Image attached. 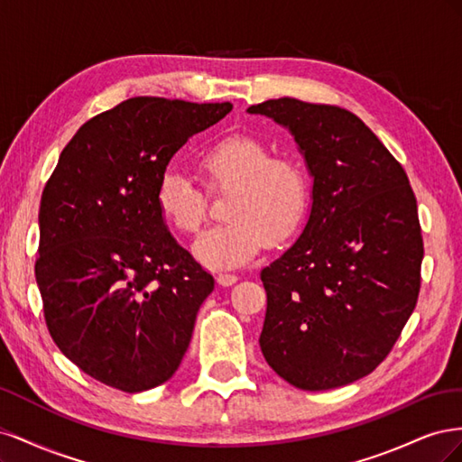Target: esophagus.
<instances>
[{"mask_svg":"<svg viewBox=\"0 0 462 462\" xmlns=\"http://www.w3.org/2000/svg\"><path fill=\"white\" fill-rule=\"evenodd\" d=\"M217 283L221 285V287H229V285H235L236 282H239V277H236L235 273H227V272H221V273H217Z\"/></svg>","mask_w":462,"mask_h":462,"instance_id":"34e87169","label":"esophagus"}]
</instances>
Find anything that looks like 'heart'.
<instances>
[{
  "instance_id": "obj_1",
  "label": "heart",
  "mask_w": 462,
  "mask_h": 462,
  "mask_svg": "<svg viewBox=\"0 0 462 462\" xmlns=\"http://www.w3.org/2000/svg\"><path fill=\"white\" fill-rule=\"evenodd\" d=\"M199 165L209 187L233 190L226 204L229 221L192 245L206 268H241L262 253L265 241L282 243L300 226L309 208V180L297 160L272 156L268 144L250 134H233L208 148ZM156 206L179 233H197L206 219L202 192L177 170L162 175Z\"/></svg>"
}]
</instances>
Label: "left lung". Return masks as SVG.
<instances>
[{"mask_svg":"<svg viewBox=\"0 0 462 462\" xmlns=\"http://www.w3.org/2000/svg\"><path fill=\"white\" fill-rule=\"evenodd\" d=\"M246 111L287 129L312 177L300 236L260 273L262 355L304 391L353 383L389 355L420 291L424 245L409 177L351 111L297 97Z\"/></svg>","mask_w":462,"mask_h":462,"instance_id":"obj_1","label":"left lung"}]
</instances>
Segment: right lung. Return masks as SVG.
<instances>
[{"mask_svg": "<svg viewBox=\"0 0 462 462\" xmlns=\"http://www.w3.org/2000/svg\"><path fill=\"white\" fill-rule=\"evenodd\" d=\"M231 107L125 100L82 125L42 192L34 272L50 335L109 387H158L187 353L214 277L173 239L156 189L189 138Z\"/></svg>", "mask_w": 462, "mask_h": 462, "instance_id": "right-lung-1", "label": "right lung"}]
</instances>
